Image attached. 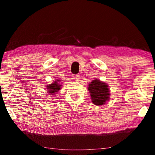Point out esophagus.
<instances>
[{
    "label": "esophagus",
    "mask_w": 155,
    "mask_h": 155,
    "mask_svg": "<svg viewBox=\"0 0 155 155\" xmlns=\"http://www.w3.org/2000/svg\"><path fill=\"white\" fill-rule=\"evenodd\" d=\"M73 78H74L75 81H78V80L80 79V77H79V75H74V77H73Z\"/></svg>",
    "instance_id": "esophagus-1"
}]
</instances>
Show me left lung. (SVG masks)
<instances>
[{"instance_id":"1","label":"left lung","mask_w":155,"mask_h":155,"mask_svg":"<svg viewBox=\"0 0 155 155\" xmlns=\"http://www.w3.org/2000/svg\"><path fill=\"white\" fill-rule=\"evenodd\" d=\"M87 88L91 96V101L95 105H104L110 98L109 87L106 83L94 79L89 83Z\"/></svg>"}]
</instances>
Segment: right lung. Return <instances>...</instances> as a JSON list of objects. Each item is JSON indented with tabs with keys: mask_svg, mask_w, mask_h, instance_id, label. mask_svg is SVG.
<instances>
[{
	"mask_svg": "<svg viewBox=\"0 0 155 155\" xmlns=\"http://www.w3.org/2000/svg\"><path fill=\"white\" fill-rule=\"evenodd\" d=\"M61 83H60V81L59 79H56V81H54L52 83L49 84L46 86V91L49 96L51 97H53L55 96L56 93H57L61 88Z\"/></svg>",
	"mask_w": 155,
	"mask_h": 155,
	"instance_id": "obj_1",
	"label": "right lung"
}]
</instances>
